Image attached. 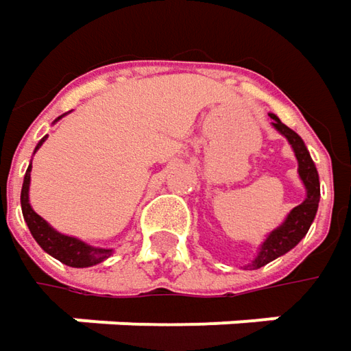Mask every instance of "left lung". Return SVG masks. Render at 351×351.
<instances>
[{
    "mask_svg": "<svg viewBox=\"0 0 351 351\" xmlns=\"http://www.w3.org/2000/svg\"><path fill=\"white\" fill-rule=\"evenodd\" d=\"M272 126L280 134L287 136V140L290 142V146L294 149V156L298 160V173L300 180L306 185V199L296 205L289 213L287 221L276 227L271 235L267 237V241L261 247V253L256 254V258L253 261V265H249L251 269H261L267 263L274 261L276 256L289 253L292 247H296L300 243V239L306 235L312 221L316 217L318 211V202H320V182H318V171L316 166L308 154L306 146L302 142V138L294 130H290L287 124H282L274 114H271Z\"/></svg>",
    "mask_w": 351,
    "mask_h": 351,
    "instance_id": "left-lung-1",
    "label": "left lung"
}]
</instances>
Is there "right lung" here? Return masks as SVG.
I'll return each instance as SVG.
<instances>
[{
	"label": "right lung",
	"instance_id": "add662e5",
	"mask_svg": "<svg viewBox=\"0 0 351 351\" xmlns=\"http://www.w3.org/2000/svg\"><path fill=\"white\" fill-rule=\"evenodd\" d=\"M45 138L39 142V146L43 144ZM39 146L35 149H39ZM29 182H31V166L27 167L23 187H21V211H23V217H25V223L27 227H29V231H31V235L39 243V247L43 249L45 253L59 258L62 265L75 267V269H84V267L98 265V263L106 261L112 254V249H97V247H90V245L82 243V241L75 239V237H66L57 233L43 217H39L31 209V205H29Z\"/></svg>",
	"mask_w": 351,
	"mask_h": 351
}]
</instances>
